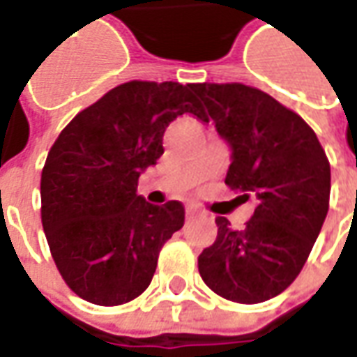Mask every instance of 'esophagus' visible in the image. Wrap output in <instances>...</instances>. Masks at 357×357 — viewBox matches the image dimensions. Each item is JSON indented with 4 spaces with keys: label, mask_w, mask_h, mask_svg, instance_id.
Segmentation results:
<instances>
[{
    "label": "esophagus",
    "mask_w": 357,
    "mask_h": 357,
    "mask_svg": "<svg viewBox=\"0 0 357 357\" xmlns=\"http://www.w3.org/2000/svg\"><path fill=\"white\" fill-rule=\"evenodd\" d=\"M185 216H187V220H193V218L201 216V212L195 208V206H187V208H185Z\"/></svg>",
    "instance_id": "34e87169"
}]
</instances>
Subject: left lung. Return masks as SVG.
<instances>
[{
	"label": "left lung",
	"mask_w": 357,
	"mask_h": 357,
	"mask_svg": "<svg viewBox=\"0 0 357 357\" xmlns=\"http://www.w3.org/2000/svg\"><path fill=\"white\" fill-rule=\"evenodd\" d=\"M218 135L231 151L225 183L258 199L243 231L218 216L214 245L199 256L212 291L258 304L296 279L329 210L331 166L314 130L260 89L193 84Z\"/></svg>",
	"instance_id": "8db88e82"
}]
</instances>
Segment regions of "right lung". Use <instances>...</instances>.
Wrapping results in <instances>:
<instances>
[{
    "instance_id": "add662e5",
    "label": "right lung",
    "mask_w": 357,
    "mask_h": 357,
    "mask_svg": "<svg viewBox=\"0 0 357 357\" xmlns=\"http://www.w3.org/2000/svg\"><path fill=\"white\" fill-rule=\"evenodd\" d=\"M204 118L191 86L128 82L110 89L61 132L42 172V224L57 269L80 298L118 306L155 275L158 252L183 227L178 201L156 206L137 179L162 156L166 128Z\"/></svg>"
}]
</instances>
